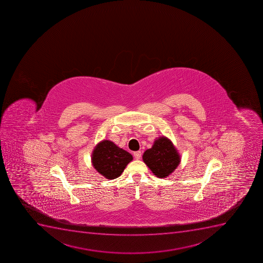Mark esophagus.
I'll use <instances>...</instances> for the list:
<instances>
[{
	"label": "esophagus",
	"instance_id": "34e87169",
	"mask_svg": "<svg viewBox=\"0 0 263 263\" xmlns=\"http://www.w3.org/2000/svg\"><path fill=\"white\" fill-rule=\"evenodd\" d=\"M133 155H134L136 160H139V159L142 157V152H141V151H136V152H134V154H133Z\"/></svg>",
	"mask_w": 263,
	"mask_h": 263
}]
</instances>
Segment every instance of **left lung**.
Listing matches in <instances>:
<instances>
[{
    "label": "left lung",
    "instance_id": "1",
    "mask_svg": "<svg viewBox=\"0 0 263 263\" xmlns=\"http://www.w3.org/2000/svg\"><path fill=\"white\" fill-rule=\"evenodd\" d=\"M142 160L159 178H166L181 162V155L171 139L161 136L142 155Z\"/></svg>",
    "mask_w": 263,
    "mask_h": 263
}]
</instances>
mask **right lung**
Masks as SVG:
<instances>
[{"mask_svg":"<svg viewBox=\"0 0 263 263\" xmlns=\"http://www.w3.org/2000/svg\"><path fill=\"white\" fill-rule=\"evenodd\" d=\"M91 164L99 174L108 180L116 179L133 160V155L110 140L101 141L94 147Z\"/></svg>","mask_w":263,"mask_h":263,"instance_id":"obj_1","label":"right lung"}]
</instances>
